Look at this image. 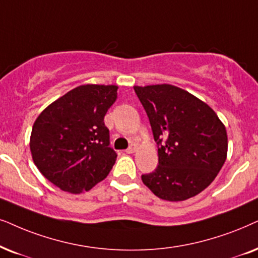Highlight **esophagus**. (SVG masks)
<instances>
[{
    "label": "esophagus",
    "mask_w": 258,
    "mask_h": 258,
    "mask_svg": "<svg viewBox=\"0 0 258 258\" xmlns=\"http://www.w3.org/2000/svg\"><path fill=\"white\" fill-rule=\"evenodd\" d=\"M135 150H136V146L135 145H132L128 149H125V153L133 154V153H135Z\"/></svg>",
    "instance_id": "esophagus-1"
}]
</instances>
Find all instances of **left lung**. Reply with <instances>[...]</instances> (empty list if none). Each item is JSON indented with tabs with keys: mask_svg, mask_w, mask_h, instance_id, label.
I'll list each match as a JSON object with an SVG mask.
<instances>
[{
	"mask_svg": "<svg viewBox=\"0 0 258 258\" xmlns=\"http://www.w3.org/2000/svg\"><path fill=\"white\" fill-rule=\"evenodd\" d=\"M158 145L159 165L142 181L159 198L181 202L199 195L226 160L225 126L206 103L169 84L134 86Z\"/></svg>",
	"mask_w": 258,
	"mask_h": 258,
	"instance_id": "left-lung-1",
	"label": "left lung"
}]
</instances>
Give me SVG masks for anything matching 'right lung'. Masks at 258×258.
Wrapping results in <instances>:
<instances>
[{"mask_svg":"<svg viewBox=\"0 0 258 258\" xmlns=\"http://www.w3.org/2000/svg\"><path fill=\"white\" fill-rule=\"evenodd\" d=\"M116 85H82L60 97L33 125V161L46 179L70 193L104 180L117 154L104 116L117 98Z\"/></svg>","mask_w":258,"mask_h":258,"instance_id":"add662e5","label":"right lung"}]
</instances>
